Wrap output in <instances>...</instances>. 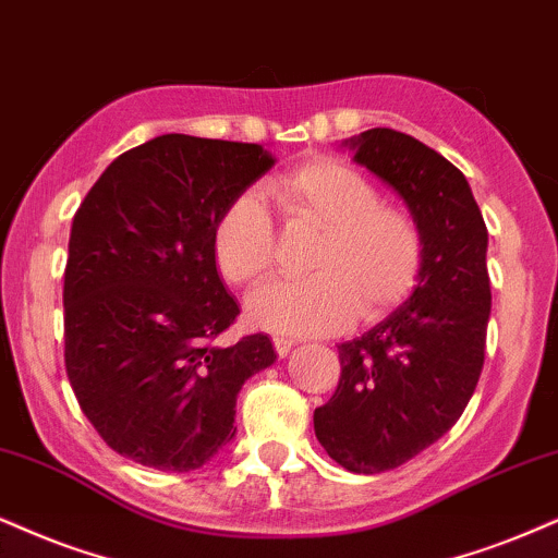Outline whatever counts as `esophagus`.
Listing matches in <instances>:
<instances>
[{"instance_id": "1", "label": "esophagus", "mask_w": 558, "mask_h": 558, "mask_svg": "<svg viewBox=\"0 0 558 558\" xmlns=\"http://www.w3.org/2000/svg\"><path fill=\"white\" fill-rule=\"evenodd\" d=\"M292 347H294V341H290V339H279V336H274V352H277L279 356L290 354Z\"/></svg>"}]
</instances>
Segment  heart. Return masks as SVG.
Masks as SVG:
<instances>
[{
  "mask_svg": "<svg viewBox=\"0 0 558 558\" xmlns=\"http://www.w3.org/2000/svg\"><path fill=\"white\" fill-rule=\"evenodd\" d=\"M268 194L287 225L320 230L300 281H277L253 294L258 328L292 336L333 333L354 320L383 318L416 290L424 232L411 211L383 204L380 189L352 165L318 157L274 178ZM219 274L240 287L260 284L279 258L277 230L256 194L225 206L211 232Z\"/></svg>",
  "mask_w": 558,
  "mask_h": 558,
  "instance_id": "obj_1",
  "label": "heart"
}]
</instances>
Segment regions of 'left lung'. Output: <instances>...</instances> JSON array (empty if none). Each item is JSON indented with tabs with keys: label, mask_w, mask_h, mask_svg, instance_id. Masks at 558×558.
I'll return each mask as SVG.
<instances>
[{
	"label": "left lung",
	"mask_w": 558,
	"mask_h": 558,
	"mask_svg": "<svg viewBox=\"0 0 558 558\" xmlns=\"http://www.w3.org/2000/svg\"><path fill=\"white\" fill-rule=\"evenodd\" d=\"M383 178L424 232L414 294L339 347L341 377L315 409V437L341 469L383 473L452 429L484 369L492 284L484 217L465 175L414 136L367 129L343 140Z\"/></svg>",
	"instance_id": "left-lung-1"
}]
</instances>
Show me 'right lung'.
<instances>
[{
	"mask_svg": "<svg viewBox=\"0 0 558 558\" xmlns=\"http://www.w3.org/2000/svg\"><path fill=\"white\" fill-rule=\"evenodd\" d=\"M274 165L260 144L162 134L108 165L80 204L64 271V364L111 450L157 471L202 469L235 437V401L274 364L264 333L225 347L240 315L211 232Z\"/></svg>",
	"mask_w": 558,
	"mask_h": 558,
	"instance_id": "1",
	"label": "right lung"
}]
</instances>
